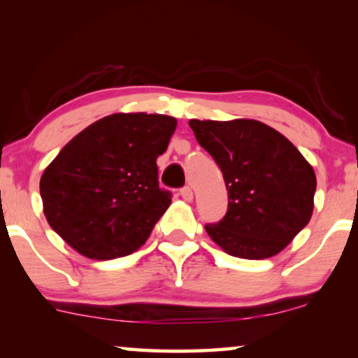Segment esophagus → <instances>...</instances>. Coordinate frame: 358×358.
Masks as SVG:
<instances>
[{"instance_id":"obj_1","label":"esophagus","mask_w":358,"mask_h":358,"mask_svg":"<svg viewBox=\"0 0 358 358\" xmlns=\"http://www.w3.org/2000/svg\"><path fill=\"white\" fill-rule=\"evenodd\" d=\"M180 197H182L184 200H187V202H190V200L194 199L192 187H190V185H185V187L180 189Z\"/></svg>"}]
</instances>
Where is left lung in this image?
I'll use <instances>...</instances> for the list:
<instances>
[{
	"label": "left lung",
	"instance_id": "left-lung-1",
	"mask_svg": "<svg viewBox=\"0 0 358 358\" xmlns=\"http://www.w3.org/2000/svg\"><path fill=\"white\" fill-rule=\"evenodd\" d=\"M199 145L223 173L227 215L205 224L208 236L241 259H266L282 251L313 213L316 176L290 140L262 122H189Z\"/></svg>",
	"mask_w": 358,
	"mask_h": 358
}]
</instances>
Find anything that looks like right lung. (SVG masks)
Segmentation results:
<instances>
[{"label":"right lung","instance_id":"obj_1","mask_svg":"<svg viewBox=\"0 0 358 358\" xmlns=\"http://www.w3.org/2000/svg\"><path fill=\"white\" fill-rule=\"evenodd\" d=\"M174 117L112 114L63 146L41 179L43 213L83 256L124 257L143 246L171 203L156 158L168 148Z\"/></svg>","mask_w":358,"mask_h":358}]
</instances>
